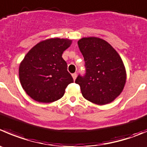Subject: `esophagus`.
Masks as SVG:
<instances>
[{"instance_id": "esophagus-1", "label": "esophagus", "mask_w": 147, "mask_h": 147, "mask_svg": "<svg viewBox=\"0 0 147 147\" xmlns=\"http://www.w3.org/2000/svg\"><path fill=\"white\" fill-rule=\"evenodd\" d=\"M72 78H73L74 80H75L76 79V78H77V73H73L72 75Z\"/></svg>"}]
</instances>
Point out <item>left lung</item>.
<instances>
[{
    "label": "left lung",
    "mask_w": 147,
    "mask_h": 147,
    "mask_svg": "<svg viewBox=\"0 0 147 147\" xmlns=\"http://www.w3.org/2000/svg\"><path fill=\"white\" fill-rule=\"evenodd\" d=\"M78 45L85 60V74L78 75L75 83L80 86L82 96L98 105L114 100L126 83V70L121 57L111 45L100 38H82Z\"/></svg>",
    "instance_id": "8db88e82"
}]
</instances>
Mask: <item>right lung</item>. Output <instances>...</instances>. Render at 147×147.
<instances>
[{
    "label": "right lung",
    "instance_id": "1",
    "mask_svg": "<svg viewBox=\"0 0 147 147\" xmlns=\"http://www.w3.org/2000/svg\"><path fill=\"white\" fill-rule=\"evenodd\" d=\"M67 39H49L39 42L24 57L19 66L21 86L27 95L40 102L60 99L65 88L74 82L62 53L71 45Z\"/></svg>",
    "mask_w": 147,
    "mask_h": 147
}]
</instances>
